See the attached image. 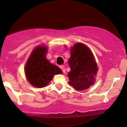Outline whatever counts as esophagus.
I'll return each instance as SVG.
<instances>
[{
    "label": "esophagus",
    "instance_id": "obj_1",
    "mask_svg": "<svg viewBox=\"0 0 127 127\" xmlns=\"http://www.w3.org/2000/svg\"><path fill=\"white\" fill-rule=\"evenodd\" d=\"M60 67L61 69V70H62L63 72V73L66 72V71H65V67H64V66H63V65H61V66H60Z\"/></svg>",
    "mask_w": 127,
    "mask_h": 127
}]
</instances>
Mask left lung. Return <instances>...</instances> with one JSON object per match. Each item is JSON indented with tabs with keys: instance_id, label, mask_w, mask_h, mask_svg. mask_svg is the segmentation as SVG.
<instances>
[{
	"instance_id": "left-lung-1",
	"label": "left lung",
	"mask_w": 127,
	"mask_h": 127,
	"mask_svg": "<svg viewBox=\"0 0 127 127\" xmlns=\"http://www.w3.org/2000/svg\"><path fill=\"white\" fill-rule=\"evenodd\" d=\"M68 63L71 68L67 74L69 84L72 87L81 91L94 84L98 67L92 52L85 45L77 43L73 46Z\"/></svg>"
}]
</instances>
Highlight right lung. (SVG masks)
<instances>
[{
	"instance_id": "obj_1",
	"label": "right lung",
	"mask_w": 127,
	"mask_h": 127,
	"mask_svg": "<svg viewBox=\"0 0 127 127\" xmlns=\"http://www.w3.org/2000/svg\"><path fill=\"white\" fill-rule=\"evenodd\" d=\"M47 48L39 46L32 52L25 66V73L31 84L43 87L50 82L55 74H62L58 66L51 64L46 58Z\"/></svg>"
}]
</instances>
